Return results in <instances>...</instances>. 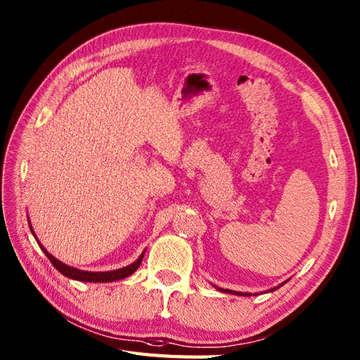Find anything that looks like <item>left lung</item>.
Returning a JSON list of instances; mask_svg holds the SVG:
<instances>
[{
  "instance_id": "1",
  "label": "left lung",
  "mask_w": 360,
  "mask_h": 360,
  "mask_svg": "<svg viewBox=\"0 0 360 360\" xmlns=\"http://www.w3.org/2000/svg\"><path fill=\"white\" fill-rule=\"evenodd\" d=\"M288 281V279H287ZM287 281H284V283H281L279 285H276V287H274V288H270V290H267V292H275L276 288H279V287H283ZM214 285V284H212ZM217 290H220V292H224V293H231V295H236V296H252V293H243V292H235V290H229V288H221V287H217V285H214ZM255 295H258V293H253V296Z\"/></svg>"
}]
</instances>
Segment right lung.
<instances>
[{
  "instance_id": "obj_1",
  "label": "right lung",
  "mask_w": 360,
  "mask_h": 360,
  "mask_svg": "<svg viewBox=\"0 0 360 360\" xmlns=\"http://www.w3.org/2000/svg\"><path fill=\"white\" fill-rule=\"evenodd\" d=\"M29 226H30V231L34 236V240L38 241L37 235H34L33 232V227H32V223L29 220ZM39 248L42 249V252L46 253L47 258L50 259L51 264H53L56 267L58 271H60L64 276L70 278V279H75V281H81V283H112V281H119V279H124L129 275H133L134 271L139 269V266L142 264V259L145 257V250L142 252V255H140L133 264H129L127 267H122V269H116V270H108V271H86V270H79L76 267H72V266H67L65 262L59 261L58 258H55L51 253L42 246V244L38 241Z\"/></svg>"
}]
</instances>
